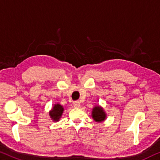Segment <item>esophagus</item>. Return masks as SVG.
<instances>
[{"instance_id":"1","label":"esophagus","mask_w":160,"mask_h":160,"mask_svg":"<svg viewBox=\"0 0 160 160\" xmlns=\"http://www.w3.org/2000/svg\"><path fill=\"white\" fill-rule=\"evenodd\" d=\"M73 105H74V107H75V108H80V103L79 101H75V102H73Z\"/></svg>"}]
</instances>
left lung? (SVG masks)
<instances>
[{
  "label": "left lung",
  "instance_id": "1",
  "mask_svg": "<svg viewBox=\"0 0 160 160\" xmlns=\"http://www.w3.org/2000/svg\"><path fill=\"white\" fill-rule=\"evenodd\" d=\"M92 118L93 120L98 122H100L105 120L106 114L103 109L100 106H95L92 111Z\"/></svg>",
  "mask_w": 160,
  "mask_h": 160
}]
</instances>
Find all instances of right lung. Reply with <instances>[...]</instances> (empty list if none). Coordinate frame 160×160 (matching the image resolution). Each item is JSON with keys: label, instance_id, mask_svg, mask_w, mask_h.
<instances>
[{"label": "right lung", "instance_id": "obj_1", "mask_svg": "<svg viewBox=\"0 0 160 160\" xmlns=\"http://www.w3.org/2000/svg\"><path fill=\"white\" fill-rule=\"evenodd\" d=\"M63 110H64V108L62 105H60V104H55L49 112L50 118L55 122L59 121L63 113Z\"/></svg>", "mask_w": 160, "mask_h": 160}]
</instances>
